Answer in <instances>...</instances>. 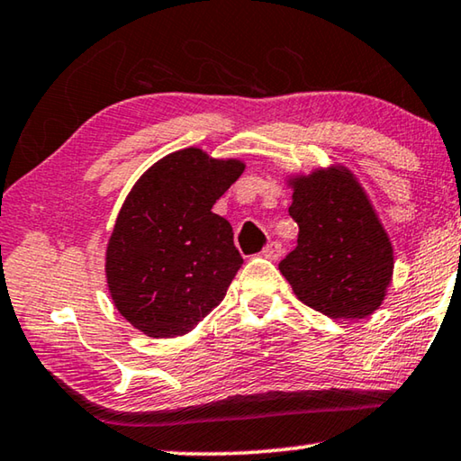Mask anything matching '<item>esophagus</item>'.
<instances>
[{
    "label": "esophagus",
    "instance_id": "obj_1",
    "mask_svg": "<svg viewBox=\"0 0 461 461\" xmlns=\"http://www.w3.org/2000/svg\"><path fill=\"white\" fill-rule=\"evenodd\" d=\"M280 255H282V247L277 243H269L267 247H263V251H261V258L271 259V261L280 259Z\"/></svg>",
    "mask_w": 461,
    "mask_h": 461
}]
</instances>
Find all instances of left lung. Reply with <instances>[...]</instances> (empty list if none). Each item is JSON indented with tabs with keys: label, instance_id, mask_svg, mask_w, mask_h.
<instances>
[{
	"label": "left lung",
	"instance_id": "left-lung-1",
	"mask_svg": "<svg viewBox=\"0 0 461 461\" xmlns=\"http://www.w3.org/2000/svg\"><path fill=\"white\" fill-rule=\"evenodd\" d=\"M285 185L300 232L280 271L296 298L335 321L374 314L392 284L394 249L356 173L333 163L285 173Z\"/></svg>",
	"mask_w": 461,
	"mask_h": 461
}]
</instances>
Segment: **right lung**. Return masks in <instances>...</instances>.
<instances>
[{"label":"right lung","instance_id":"right-lung-1","mask_svg":"<svg viewBox=\"0 0 461 461\" xmlns=\"http://www.w3.org/2000/svg\"><path fill=\"white\" fill-rule=\"evenodd\" d=\"M245 167L187 147L155 161L128 192L104 267L112 304L142 335H187L224 300L243 258L212 206Z\"/></svg>","mask_w":461,"mask_h":461}]
</instances>
